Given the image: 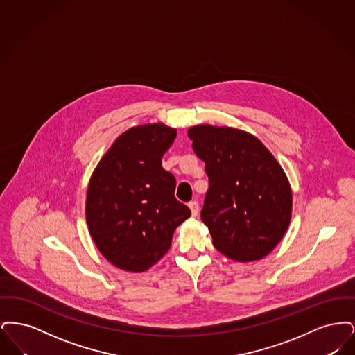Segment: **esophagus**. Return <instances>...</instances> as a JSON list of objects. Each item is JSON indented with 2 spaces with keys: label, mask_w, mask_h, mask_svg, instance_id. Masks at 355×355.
Masks as SVG:
<instances>
[{
  "label": "esophagus",
  "mask_w": 355,
  "mask_h": 355,
  "mask_svg": "<svg viewBox=\"0 0 355 355\" xmlns=\"http://www.w3.org/2000/svg\"><path fill=\"white\" fill-rule=\"evenodd\" d=\"M189 207L191 210V216L197 217L198 211H200V205H198V202L197 201H191V202H189Z\"/></svg>",
  "instance_id": "34e87169"
}]
</instances>
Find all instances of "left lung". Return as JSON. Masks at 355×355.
<instances>
[{"label": "left lung", "instance_id": "8db88e82", "mask_svg": "<svg viewBox=\"0 0 355 355\" xmlns=\"http://www.w3.org/2000/svg\"><path fill=\"white\" fill-rule=\"evenodd\" d=\"M187 135L209 177L201 220L214 248L238 262L263 258L284 238L291 220L293 196L285 171L248 132L198 125Z\"/></svg>", "mask_w": 355, "mask_h": 355}]
</instances>
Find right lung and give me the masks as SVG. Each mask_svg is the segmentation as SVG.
Segmentation results:
<instances>
[{
	"mask_svg": "<svg viewBox=\"0 0 355 355\" xmlns=\"http://www.w3.org/2000/svg\"><path fill=\"white\" fill-rule=\"evenodd\" d=\"M175 135L164 123L132 128L113 142L90 177L86 223L102 255L121 270L152 268L191 214L174 197V175L162 168Z\"/></svg>",
	"mask_w": 355,
	"mask_h": 355,
	"instance_id": "1",
	"label": "right lung"
}]
</instances>
